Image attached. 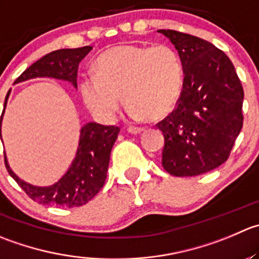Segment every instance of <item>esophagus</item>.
<instances>
[{"instance_id":"34e87169","label":"esophagus","mask_w":259,"mask_h":259,"mask_svg":"<svg viewBox=\"0 0 259 259\" xmlns=\"http://www.w3.org/2000/svg\"><path fill=\"white\" fill-rule=\"evenodd\" d=\"M144 127H140V126H129L127 132L132 133V134H142L144 132Z\"/></svg>"}]
</instances>
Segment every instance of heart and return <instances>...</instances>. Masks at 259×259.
Instances as JSON below:
<instances>
[{
  "label": "heart",
  "instance_id": "1",
  "mask_svg": "<svg viewBox=\"0 0 259 259\" xmlns=\"http://www.w3.org/2000/svg\"><path fill=\"white\" fill-rule=\"evenodd\" d=\"M96 73L79 79V94L97 117L111 121L122 107L135 119L160 120L175 110L182 90L183 71L176 50L168 45L124 44L102 53Z\"/></svg>",
  "mask_w": 259,
  "mask_h": 259
}]
</instances>
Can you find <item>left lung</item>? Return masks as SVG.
Instances as JSON below:
<instances>
[{
    "instance_id": "1",
    "label": "left lung",
    "mask_w": 259,
    "mask_h": 259,
    "mask_svg": "<svg viewBox=\"0 0 259 259\" xmlns=\"http://www.w3.org/2000/svg\"><path fill=\"white\" fill-rule=\"evenodd\" d=\"M158 32L178 50L185 73L176 109L157 124L164 135L162 165L177 177L202 175L227 162L242 130V82L211 42L176 30Z\"/></svg>"
}]
</instances>
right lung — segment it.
Wrapping results in <instances>:
<instances>
[{"label": "right lung", "instance_id": "right-lung-1", "mask_svg": "<svg viewBox=\"0 0 259 259\" xmlns=\"http://www.w3.org/2000/svg\"><path fill=\"white\" fill-rule=\"evenodd\" d=\"M92 50V47H82L76 49H59L48 53L39 60L25 69L15 83L34 78V77H53L72 82L77 87V72L81 60ZM9 96V94H7ZM5 100V107H6ZM0 119V137H1ZM119 126L89 122L81 130L78 150L68 172L55 185L50 187H35L20 180L7 164L5 155V165L9 175L34 201L53 206L74 207L82 206L94 199L104 187L109 168L110 154L116 142Z\"/></svg>", "mask_w": 259, "mask_h": 259}]
</instances>
